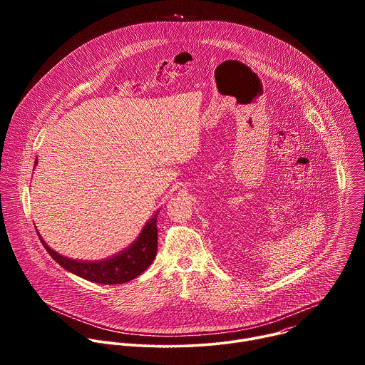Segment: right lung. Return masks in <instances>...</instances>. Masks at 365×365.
Returning a JSON list of instances; mask_svg holds the SVG:
<instances>
[{
	"instance_id": "right-lung-1",
	"label": "right lung",
	"mask_w": 365,
	"mask_h": 365,
	"mask_svg": "<svg viewBox=\"0 0 365 365\" xmlns=\"http://www.w3.org/2000/svg\"><path fill=\"white\" fill-rule=\"evenodd\" d=\"M40 241L46 251L56 259V263L68 272L93 283L121 284L140 276L154 259L158 252V214H154L153 218L145 222L141 234L128 248L98 262H79V259L63 257L51 250L43 238H40Z\"/></svg>"
}]
</instances>
